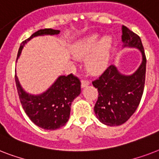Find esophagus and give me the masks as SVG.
I'll return each instance as SVG.
<instances>
[{"instance_id": "1", "label": "esophagus", "mask_w": 159, "mask_h": 159, "mask_svg": "<svg viewBox=\"0 0 159 159\" xmlns=\"http://www.w3.org/2000/svg\"><path fill=\"white\" fill-rule=\"evenodd\" d=\"M90 84L89 81H86V80H82V82H81V86H82V88H84L85 87H87Z\"/></svg>"}]
</instances>
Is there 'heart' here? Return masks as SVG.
Wrapping results in <instances>:
<instances>
[{"instance_id": "1", "label": "heart", "mask_w": 159, "mask_h": 159, "mask_svg": "<svg viewBox=\"0 0 159 159\" xmlns=\"http://www.w3.org/2000/svg\"><path fill=\"white\" fill-rule=\"evenodd\" d=\"M99 34H94L77 40L72 48L76 57H85V67L91 73H100L107 67L111 57L112 39L106 36L100 39Z\"/></svg>"}]
</instances>
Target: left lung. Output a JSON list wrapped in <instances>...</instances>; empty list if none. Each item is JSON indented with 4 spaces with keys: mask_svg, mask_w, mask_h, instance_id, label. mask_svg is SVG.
I'll return each mask as SVG.
<instances>
[{
    "mask_svg": "<svg viewBox=\"0 0 159 159\" xmlns=\"http://www.w3.org/2000/svg\"><path fill=\"white\" fill-rule=\"evenodd\" d=\"M123 48H137L142 55L139 67L132 74H124L111 65L92 84L98 90L94 111L102 124L118 126L125 123L138 108L143 92L146 73V57L140 38L122 25Z\"/></svg>",
    "mask_w": 159,
    "mask_h": 159,
    "instance_id": "8db88e82",
    "label": "left lung"
}]
</instances>
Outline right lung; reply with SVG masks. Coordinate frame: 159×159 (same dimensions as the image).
I'll list each match as a JSON object with an SVG mask.
<instances>
[{
	"label": "right lung",
	"mask_w": 159,
	"mask_h": 159,
	"mask_svg": "<svg viewBox=\"0 0 159 159\" xmlns=\"http://www.w3.org/2000/svg\"><path fill=\"white\" fill-rule=\"evenodd\" d=\"M60 30H39L21 43L17 59L25 44L37 36L57 35ZM16 87L20 103L26 115L36 125L48 130H54L66 125L70 116L71 104L81 93V82L72 74L59 76L43 93L38 95L25 92L16 75Z\"/></svg>",
	"instance_id": "1"
}]
</instances>
